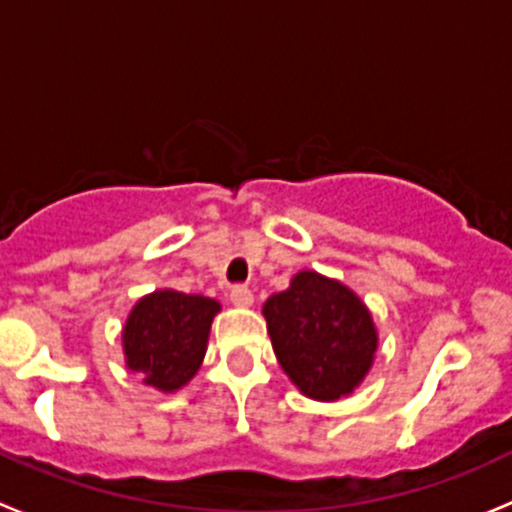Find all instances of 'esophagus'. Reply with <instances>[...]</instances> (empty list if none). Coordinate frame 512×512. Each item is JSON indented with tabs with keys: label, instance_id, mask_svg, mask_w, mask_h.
<instances>
[{
	"label": "esophagus",
	"instance_id": "esophagus-1",
	"mask_svg": "<svg viewBox=\"0 0 512 512\" xmlns=\"http://www.w3.org/2000/svg\"><path fill=\"white\" fill-rule=\"evenodd\" d=\"M229 298H231V303L236 305V308H251V305H254V293H251L246 286L231 288Z\"/></svg>",
	"mask_w": 512,
	"mask_h": 512
}]
</instances>
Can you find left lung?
<instances>
[{"label": "left lung", "instance_id": "left-lung-1", "mask_svg": "<svg viewBox=\"0 0 512 512\" xmlns=\"http://www.w3.org/2000/svg\"><path fill=\"white\" fill-rule=\"evenodd\" d=\"M278 365L315 402L350 397L370 374L379 335L362 298L318 271H298L291 286L263 303Z\"/></svg>", "mask_w": 512, "mask_h": 512}]
</instances>
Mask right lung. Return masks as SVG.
<instances>
[{"label":"right lung","instance_id":"obj_1","mask_svg":"<svg viewBox=\"0 0 512 512\" xmlns=\"http://www.w3.org/2000/svg\"><path fill=\"white\" fill-rule=\"evenodd\" d=\"M219 310V300L175 288L142 295L123 325L125 367L162 394L182 389L202 367Z\"/></svg>","mask_w":512,"mask_h":512}]
</instances>
